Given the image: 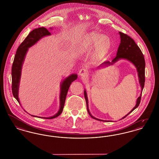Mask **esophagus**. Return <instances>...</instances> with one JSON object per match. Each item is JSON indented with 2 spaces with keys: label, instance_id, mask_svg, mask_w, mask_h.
Listing matches in <instances>:
<instances>
[{
  "label": "esophagus",
  "instance_id": "obj_1",
  "mask_svg": "<svg viewBox=\"0 0 159 159\" xmlns=\"http://www.w3.org/2000/svg\"><path fill=\"white\" fill-rule=\"evenodd\" d=\"M87 73H88L87 69L84 68H81L79 71V75L81 77H84L87 75Z\"/></svg>",
  "mask_w": 159,
  "mask_h": 159
}]
</instances>
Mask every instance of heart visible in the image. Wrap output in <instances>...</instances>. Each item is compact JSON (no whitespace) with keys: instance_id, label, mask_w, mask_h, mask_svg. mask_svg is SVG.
I'll list each match as a JSON object with an SVG mask.
<instances>
[{"instance_id":"b5f03b06","label":"heart","mask_w":159,"mask_h":159,"mask_svg":"<svg viewBox=\"0 0 159 159\" xmlns=\"http://www.w3.org/2000/svg\"><path fill=\"white\" fill-rule=\"evenodd\" d=\"M111 46L110 38L106 34L91 32L84 35L80 42L79 52L84 53L92 49V60L95 63L102 60L110 51Z\"/></svg>"}]
</instances>
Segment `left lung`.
Listing matches in <instances>:
<instances>
[{
	"label": "left lung",
	"mask_w": 159,
	"mask_h": 159,
	"mask_svg": "<svg viewBox=\"0 0 159 159\" xmlns=\"http://www.w3.org/2000/svg\"><path fill=\"white\" fill-rule=\"evenodd\" d=\"M119 34L120 35V43L119 46L116 57L114 58L113 60L111 61V62L106 61V62L102 63L99 66L97 67V68H101V67L104 68V67L113 65L114 63H116V62H117L118 61L121 60V59H125V60L129 61V62L132 63L136 67V71L138 73V79H139V83L140 86L141 88V94H140V96L137 98L135 106L133 108V109L129 113H128V114H127L125 116L122 117L120 119L121 120V119H123L124 118H125L130 113H132L139 105L141 98L142 92L144 89V83H145V60H144V55L142 53L141 49L138 47V46L136 45L135 41L126 34H124L121 32H119ZM84 98H85L86 102L88 112L92 118H93L95 120H99V121H112L103 120H101V119H99L93 117L91 114L89 109L88 98V95H87V92H86V89H84Z\"/></svg>",
	"instance_id": "8db88e82"
}]
</instances>
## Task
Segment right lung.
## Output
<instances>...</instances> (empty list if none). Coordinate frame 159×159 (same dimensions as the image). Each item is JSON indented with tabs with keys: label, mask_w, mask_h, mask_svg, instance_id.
Listing matches in <instances>:
<instances>
[{
	"label": "right lung",
	"mask_w": 159,
	"mask_h": 159,
	"mask_svg": "<svg viewBox=\"0 0 159 159\" xmlns=\"http://www.w3.org/2000/svg\"><path fill=\"white\" fill-rule=\"evenodd\" d=\"M50 29L52 30V29L51 28H50ZM50 35H51L50 32L45 27H40L36 29L31 31L29 34L24 39L22 43L19 46L16 50L12 67V91L14 98L17 100L20 105L21 103L18 97L19 86L21 76L23 64L27 52L30 47L38 43V41H39L41 39ZM77 78V75L76 74H72L67 77H66L61 82L60 93V108L58 112L55 115L49 117H38L33 115L31 116L36 117L43 118L46 119H52L59 116L63 110L69 87L71 83L76 80Z\"/></svg>",
	"instance_id": "obj_1"
}]
</instances>
